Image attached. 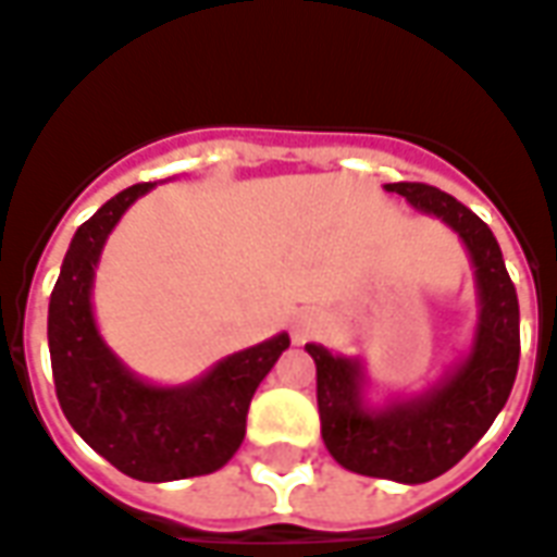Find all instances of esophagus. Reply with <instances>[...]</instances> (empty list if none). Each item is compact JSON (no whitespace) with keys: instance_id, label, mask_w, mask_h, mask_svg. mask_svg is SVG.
<instances>
[{"instance_id":"34e87169","label":"esophagus","mask_w":557,"mask_h":557,"mask_svg":"<svg viewBox=\"0 0 557 557\" xmlns=\"http://www.w3.org/2000/svg\"><path fill=\"white\" fill-rule=\"evenodd\" d=\"M320 332V320L318 318H296L294 323V341L296 344H306L308 338H314Z\"/></svg>"}]
</instances>
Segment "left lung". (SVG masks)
Listing matches in <instances>:
<instances>
[{
  "instance_id": "left-lung-1",
  "label": "left lung",
  "mask_w": 557,
  "mask_h": 557,
  "mask_svg": "<svg viewBox=\"0 0 557 557\" xmlns=\"http://www.w3.org/2000/svg\"><path fill=\"white\" fill-rule=\"evenodd\" d=\"M424 216L448 225L469 251L478 287L472 347L421 395L364 400V364L306 344L318 364L320 433L344 469L397 484H428L457 466L505 409L519 368L517 287L486 222L454 195L428 184H385Z\"/></svg>"
}]
</instances>
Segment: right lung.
<instances>
[{
    "mask_svg": "<svg viewBox=\"0 0 557 557\" xmlns=\"http://www.w3.org/2000/svg\"><path fill=\"white\" fill-rule=\"evenodd\" d=\"M153 184L127 186L83 222L52 287L47 338L64 418L91 448L136 481L162 484L222 469L246 436L251 395L290 338L278 332L225 356L198 380L157 385L109 350L91 306L100 251L127 207Z\"/></svg>",
    "mask_w": 557,
    "mask_h": 557,
    "instance_id": "obj_1",
    "label": "right lung"
}]
</instances>
